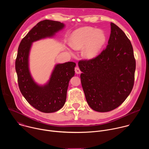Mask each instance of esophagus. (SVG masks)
<instances>
[{
    "label": "esophagus",
    "mask_w": 149,
    "mask_h": 149,
    "mask_svg": "<svg viewBox=\"0 0 149 149\" xmlns=\"http://www.w3.org/2000/svg\"><path fill=\"white\" fill-rule=\"evenodd\" d=\"M75 73L77 74L81 73V70H80V69L78 67H76L75 68Z\"/></svg>",
    "instance_id": "obj_1"
}]
</instances>
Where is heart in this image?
Instances as JSON below:
<instances>
[{"label": "heart", "mask_w": 149, "mask_h": 149, "mask_svg": "<svg viewBox=\"0 0 149 149\" xmlns=\"http://www.w3.org/2000/svg\"><path fill=\"white\" fill-rule=\"evenodd\" d=\"M106 37L101 31H96L91 27H84L77 29L72 35L71 45L78 50L86 45L84 54L89 59L94 58L104 44Z\"/></svg>", "instance_id": "1"}]
</instances>
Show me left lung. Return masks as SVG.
<instances>
[{
  "mask_svg": "<svg viewBox=\"0 0 149 149\" xmlns=\"http://www.w3.org/2000/svg\"><path fill=\"white\" fill-rule=\"evenodd\" d=\"M81 82L90 107L98 112L117 108L134 86L136 60L130 39L111 22L108 45L98 55L78 62Z\"/></svg>",
  "mask_w": 149,
  "mask_h": 149,
  "instance_id": "8db88e82",
  "label": "left lung"
}]
</instances>
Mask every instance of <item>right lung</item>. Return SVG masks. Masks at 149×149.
<instances>
[{"instance_id": "add662e5", "label": "right lung", "mask_w": 149, "mask_h": 149, "mask_svg": "<svg viewBox=\"0 0 149 149\" xmlns=\"http://www.w3.org/2000/svg\"><path fill=\"white\" fill-rule=\"evenodd\" d=\"M64 25L58 21L44 20L38 22L22 39L15 61L19 90L32 107L46 113L60 110L65 104L69 81L75 74L76 63L68 62L57 64L49 82L40 86L33 80L29 70L28 57L32 43L53 36Z\"/></svg>"}]
</instances>
